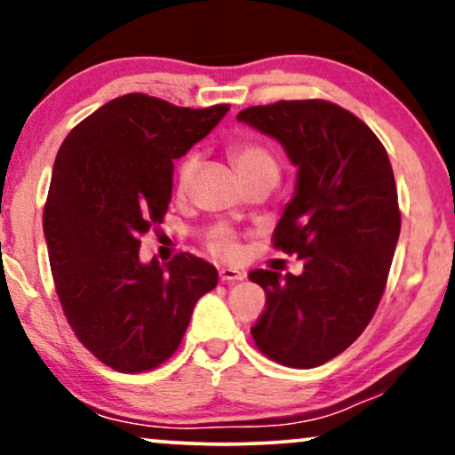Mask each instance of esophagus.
<instances>
[{
  "label": "esophagus",
  "instance_id": "1",
  "mask_svg": "<svg viewBox=\"0 0 455 455\" xmlns=\"http://www.w3.org/2000/svg\"><path fill=\"white\" fill-rule=\"evenodd\" d=\"M243 278H245V274H243V271H239V269H233V267H222L220 269V280L222 282H239Z\"/></svg>",
  "mask_w": 455,
  "mask_h": 455
}]
</instances>
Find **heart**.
I'll return each mask as SVG.
<instances>
[{"label": "heart", "instance_id": "1", "mask_svg": "<svg viewBox=\"0 0 455 455\" xmlns=\"http://www.w3.org/2000/svg\"><path fill=\"white\" fill-rule=\"evenodd\" d=\"M233 160L237 164V171L242 173V177L257 175V173H271L278 177V162L274 160V156L269 154L267 149L260 148L257 143H242L235 145L233 148ZM198 169V154H188L184 160L180 162L175 173V188L180 195L190 188L192 177H195ZM212 248L213 252L220 254L224 259H233L239 254V243L235 239V235L227 228H220L212 239Z\"/></svg>", "mask_w": 455, "mask_h": 455}]
</instances>
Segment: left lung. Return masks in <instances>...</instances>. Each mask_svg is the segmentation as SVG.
<instances>
[{
	"instance_id": "left-lung-1",
	"label": "left lung",
	"mask_w": 455,
	"mask_h": 455,
	"mask_svg": "<svg viewBox=\"0 0 455 455\" xmlns=\"http://www.w3.org/2000/svg\"><path fill=\"white\" fill-rule=\"evenodd\" d=\"M297 166L275 248L304 260L299 275L250 271L267 295L252 327L274 362L315 368L357 340L372 318L400 237L387 151L359 117L325 100H282L237 115Z\"/></svg>"
}]
</instances>
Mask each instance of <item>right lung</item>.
<instances>
[{"label": "right lung", "instance_id": "right-lung-1", "mask_svg": "<svg viewBox=\"0 0 455 455\" xmlns=\"http://www.w3.org/2000/svg\"><path fill=\"white\" fill-rule=\"evenodd\" d=\"M227 113L228 104L186 108L128 93L57 151L43 220L55 289L78 340L113 370L169 359L196 301L216 289V267L192 254L140 263L139 239L169 210L173 160Z\"/></svg>", "mask_w": 455, "mask_h": 455}]
</instances>
